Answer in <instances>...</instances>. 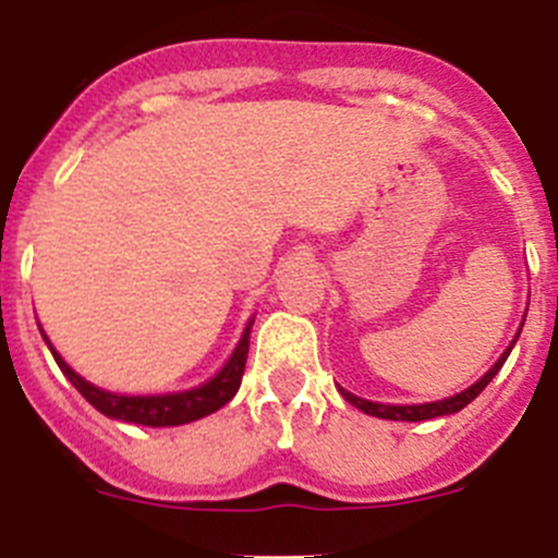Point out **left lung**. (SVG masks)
<instances>
[{
    "mask_svg": "<svg viewBox=\"0 0 558 558\" xmlns=\"http://www.w3.org/2000/svg\"><path fill=\"white\" fill-rule=\"evenodd\" d=\"M521 335V331H519ZM519 340V337H515ZM513 340V345H515ZM513 345L508 348V351L499 356V362L494 364L492 369H488L486 375H483L481 380H477L475 386L464 388L461 393H456V397H448V399H440V402H426V404H380V402H369V399H362V397H353V393H348L345 388H340L342 397L348 399L351 404H356L359 410H364L367 415H375V418H388V421H426V418H440V415H451V413H459L461 408H466V404L472 402V399L477 397V393L483 391L488 384H492L494 375L502 369V364L508 362L510 351H513Z\"/></svg>",
    "mask_w": 558,
    "mask_h": 558,
    "instance_id": "8db88e82",
    "label": "left lung"
}]
</instances>
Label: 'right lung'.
I'll return each mask as SVG.
<instances>
[{
    "mask_svg": "<svg viewBox=\"0 0 558 558\" xmlns=\"http://www.w3.org/2000/svg\"><path fill=\"white\" fill-rule=\"evenodd\" d=\"M247 331L245 329L243 340L238 342L234 348L232 359L227 362V367L216 375L213 380H207L205 386L191 388V391H180V393H161V397H121V393H110L102 391V388L92 386L88 380H83L75 369L66 367L64 359L56 353V348H48L53 353L56 364L61 367V373L70 378V384L99 410V413L110 415V418L118 421H129V424H143V426H178V424H189V421L205 418V415L216 413L218 408L229 402V399L238 393L240 380H243L245 373V362H247Z\"/></svg>",
    "mask_w": 558,
    "mask_h": 558,
    "instance_id": "add662e5",
    "label": "right lung"
}]
</instances>
